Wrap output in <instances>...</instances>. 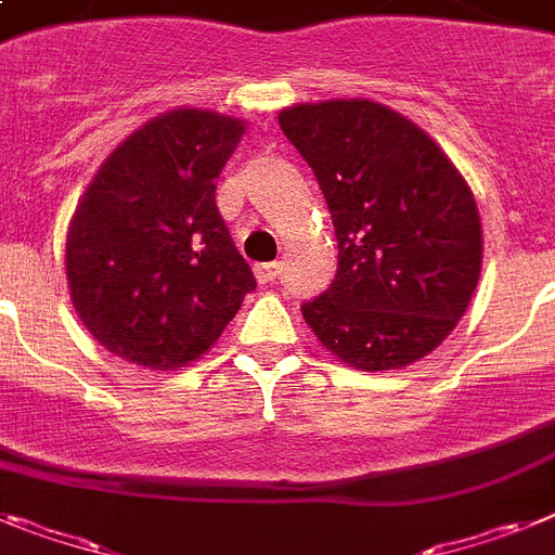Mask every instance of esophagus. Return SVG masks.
Returning <instances> with one entry per match:
<instances>
[{"label":"esophagus","mask_w":555,"mask_h":555,"mask_svg":"<svg viewBox=\"0 0 555 555\" xmlns=\"http://www.w3.org/2000/svg\"><path fill=\"white\" fill-rule=\"evenodd\" d=\"M256 279H259V285H270V282H276L279 273H282V264L279 262H262L254 268Z\"/></svg>","instance_id":"34e87169"}]
</instances>
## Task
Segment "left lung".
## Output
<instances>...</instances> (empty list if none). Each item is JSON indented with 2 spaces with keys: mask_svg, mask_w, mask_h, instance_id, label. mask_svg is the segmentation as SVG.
<instances>
[{
  "mask_svg": "<svg viewBox=\"0 0 555 555\" xmlns=\"http://www.w3.org/2000/svg\"><path fill=\"white\" fill-rule=\"evenodd\" d=\"M338 240L333 285L301 305L324 347L364 372L428 356L463 319L482 268L472 189L395 109L352 98L279 112Z\"/></svg>",
  "mask_w": 555,
  "mask_h": 555,
  "instance_id": "left-lung-1",
  "label": "left lung"
}]
</instances>
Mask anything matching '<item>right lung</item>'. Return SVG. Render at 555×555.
Here are the masks:
<instances>
[{"mask_svg": "<svg viewBox=\"0 0 555 555\" xmlns=\"http://www.w3.org/2000/svg\"><path fill=\"white\" fill-rule=\"evenodd\" d=\"M242 132V120L217 112H166L129 134L83 191L67 234L69 296L112 356L185 366L256 287L214 197Z\"/></svg>", "mask_w": 555, "mask_h": 555, "instance_id": "right-lung-1", "label": "right lung"}]
</instances>
